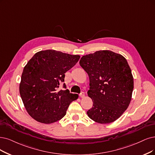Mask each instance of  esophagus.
<instances>
[{"instance_id":"1","label":"esophagus","mask_w":155,"mask_h":155,"mask_svg":"<svg viewBox=\"0 0 155 155\" xmlns=\"http://www.w3.org/2000/svg\"><path fill=\"white\" fill-rule=\"evenodd\" d=\"M79 96L81 97V98H84V97H85V94H84V92H82L81 94H80Z\"/></svg>"}]
</instances>
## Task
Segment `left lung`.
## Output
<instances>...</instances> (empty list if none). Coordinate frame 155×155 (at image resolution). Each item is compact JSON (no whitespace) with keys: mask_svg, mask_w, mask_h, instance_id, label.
<instances>
[{"mask_svg":"<svg viewBox=\"0 0 155 155\" xmlns=\"http://www.w3.org/2000/svg\"><path fill=\"white\" fill-rule=\"evenodd\" d=\"M79 63L88 74L87 95L93 102L87 116L100 124L115 121L132 96L134 77L127 59L110 50H99L83 56Z\"/></svg>","mask_w":155,"mask_h":155,"instance_id":"obj_1","label":"left lung"}]
</instances>
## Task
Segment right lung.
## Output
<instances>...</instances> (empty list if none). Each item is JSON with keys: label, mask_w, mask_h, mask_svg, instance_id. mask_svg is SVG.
I'll return each instance as SVG.
<instances>
[{"label": "right lung", "mask_w": 155, "mask_h": 155, "mask_svg": "<svg viewBox=\"0 0 155 155\" xmlns=\"http://www.w3.org/2000/svg\"><path fill=\"white\" fill-rule=\"evenodd\" d=\"M80 57L47 50L38 51L28 61L21 74L19 91L27 112L36 121L51 124L59 121L71 103L78 99V94L57 89L64 81V73Z\"/></svg>", "instance_id": "obj_1"}]
</instances>
